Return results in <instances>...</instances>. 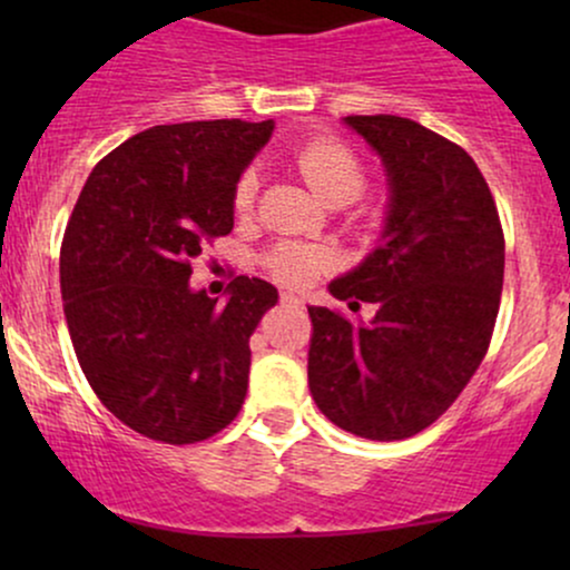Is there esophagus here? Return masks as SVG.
Segmentation results:
<instances>
[{"instance_id":"34e87169","label":"esophagus","mask_w":570,"mask_h":570,"mask_svg":"<svg viewBox=\"0 0 570 570\" xmlns=\"http://www.w3.org/2000/svg\"><path fill=\"white\" fill-rule=\"evenodd\" d=\"M281 303L289 305V307H297V311H303L305 307V303L297 297V294H281Z\"/></svg>"}]
</instances>
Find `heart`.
Here are the masks:
<instances>
[{
	"instance_id": "b5f03b06",
	"label": "heart",
	"mask_w": 570,
	"mask_h": 570,
	"mask_svg": "<svg viewBox=\"0 0 570 570\" xmlns=\"http://www.w3.org/2000/svg\"><path fill=\"white\" fill-rule=\"evenodd\" d=\"M294 166L303 174L313 193L330 206H343V203L356 200L367 187V166L358 158L356 149L337 136H318V139L305 141L294 153ZM259 174L246 168L238 176L233 189V206L238 214L252 212L257 200ZM330 257L316 246L294 244V240H281L265 252L263 267L278 284L286 286H307L318 273L324 271Z\"/></svg>"
}]
</instances>
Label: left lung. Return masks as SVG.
Listing matches in <instances>:
<instances>
[{
  "mask_svg": "<svg viewBox=\"0 0 570 570\" xmlns=\"http://www.w3.org/2000/svg\"><path fill=\"white\" fill-rule=\"evenodd\" d=\"M345 122L383 158L391 203L381 246L332 281L370 324L307 307V385L340 429L375 442L415 436L485 358L503 286V230L476 163L444 136L396 115Z\"/></svg>",
  "mask_w": 570,
  "mask_h": 570,
  "instance_id": "1",
  "label": "left lung"
}]
</instances>
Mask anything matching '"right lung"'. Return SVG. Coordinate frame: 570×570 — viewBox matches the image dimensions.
Masks as SVG:
<instances>
[{
    "instance_id": "obj_1",
    "label": "right lung",
    "mask_w": 570,
    "mask_h": 570,
    "mask_svg": "<svg viewBox=\"0 0 570 570\" xmlns=\"http://www.w3.org/2000/svg\"><path fill=\"white\" fill-rule=\"evenodd\" d=\"M271 134V120L141 130L98 160L69 217L61 294L77 362L104 407L149 440H208L246 399L248 337L276 286L238 276L219 305L187 281L233 230L235 181Z\"/></svg>"
}]
</instances>
